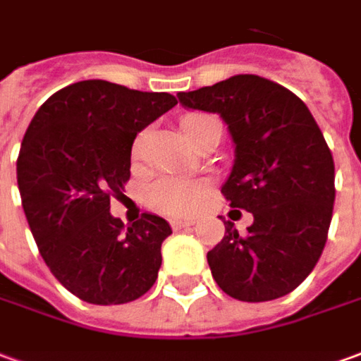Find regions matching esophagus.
<instances>
[{
    "mask_svg": "<svg viewBox=\"0 0 361 361\" xmlns=\"http://www.w3.org/2000/svg\"><path fill=\"white\" fill-rule=\"evenodd\" d=\"M193 224V221H188V219H183V221H172V228L173 231H181V228H189Z\"/></svg>",
    "mask_w": 361,
    "mask_h": 361,
    "instance_id": "34e87169",
    "label": "esophagus"
}]
</instances>
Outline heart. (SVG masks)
<instances>
[{"label":"heart","mask_w":361,"mask_h":361,"mask_svg":"<svg viewBox=\"0 0 361 361\" xmlns=\"http://www.w3.org/2000/svg\"><path fill=\"white\" fill-rule=\"evenodd\" d=\"M211 117L207 115H188L180 121V128L183 137L189 138L197 128L209 123ZM148 205L172 216H188L191 215L201 201L205 199V188L201 183H193L188 180L178 178H162L154 181L146 191Z\"/></svg>","instance_id":"heart-1"}]
</instances>
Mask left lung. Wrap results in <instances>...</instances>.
Instances as JSON below:
<instances>
[{"mask_svg": "<svg viewBox=\"0 0 361 361\" xmlns=\"http://www.w3.org/2000/svg\"><path fill=\"white\" fill-rule=\"evenodd\" d=\"M178 97L228 125L236 158L221 193L254 216L246 234L224 221L223 240L207 252L216 286L248 303L291 293L321 258L336 195L332 152L311 111L287 87L254 74Z\"/></svg>", "mask_w": 361, "mask_h": 361, "instance_id": "obj_1", "label": "left lung"}]
</instances>
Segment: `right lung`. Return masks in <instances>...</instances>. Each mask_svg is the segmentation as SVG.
<instances>
[{"label": "right lung", "mask_w": 361, "mask_h": 361, "mask_svg": "<svg viewBox=\"0 0 361 361\" xmlns=\"http://www.w3.org/2000/svg\"><path fill=\"white\" fill-rule=\"evenodd\" d=\"M176 103L166 92L84 80L50 95L25 133L23 211L52 276L85 303H128L154 286L170 224L142 213L125 226L109 209L130 178L137 135Z\"/></svg>", "instance_id": "obj_1"}]
</instances>
